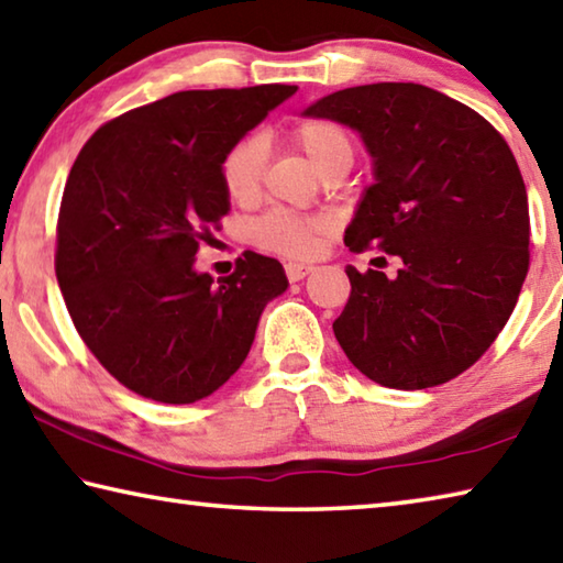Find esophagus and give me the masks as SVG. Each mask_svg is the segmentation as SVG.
Listing matches in <instances>:
<instances>
[{
  "label": "esophagus",
  "instance_id": "1",
  "mask_svg": "<svg viewBox=\"0 0 563 563\" xmlns=\"http://www.w3.org/2000/svg\"><path fill=\"white\" fill-rule=\"evenodd\" d=\"M312 271H314V265H310V263H298V261L285 263V275H288L290 283L302 280L305 275H310Z\"/></svg>",
  "mask_w": 563,
  "mask_h": 563
}]
</instances>
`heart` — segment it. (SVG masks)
Returning a JSON list of instances; mask_svg holds the SVG:
<instances>
[{
    "instance_id": "heart-1",
    "label": "heart",
    "mask_w": 563,
    "mask_h": 563,
    "mask_svg": "<svg viewBox=\"0 0 563 563\" xmlns=\"http://www.w3.org/2000/svg\"><path fill=\"white\" fill-rule=\"evenodd\" d=\"M292 140L314 169L324 175L342 162H352L354 145L350 132L340 122L327 118L300 120L292 128ZM268 157V145L263 135H246L233 142L221 159V184L229 197L239 203H249L261 191V179ZM324 219L298 217L288 211H273L253 227V241L265 251L285 255H310L317 249V239L327 231Z\"/></svg>"
}]
</instances>
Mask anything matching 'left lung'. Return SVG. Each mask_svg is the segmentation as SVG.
Wrapping results in <instances>:
<instances>
[{
    "label": "left lung",
    "instance_id": "left-lung-1",
    "mask_svg": "<svg viewBox=\"0 0 563 563\" xmlns=\"http://www.w3.org/2000/svg\"><path fill=\"white\" fill-rule=\"evenodd\" d=\"M305 115L360 130L374 157L344 243L404 268L346 265L332 330L372 382L416 391L455 379L503 332L529 271V203L512 150L489 122L418 84L344 88Z\"/></svg>",
    "mask_w": 563,
    "mask_h": 563
}]
</instances>
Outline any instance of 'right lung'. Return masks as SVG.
Listing matches in <instances>:
<instances>
[{
  "label": "right lung",
  "mask_w": 563,
  "mask_h": 563,
  "mask_svg": "<svg viewBox=\"0 0 563 563\" xmlns=\"http://www.w3.org/2000/svg\"><path fill=\"white\" fill-rule=\"evenodd\" d=\"M295 90H181L108 120L78 152L56 223V278L80 340L130 391L159 404L213 394L288 288L283 265L253 251L217 283L194 258L229 213L223 155Z\"/></svg>",
  "instance_id": "add662e5"
}]
</instances>
